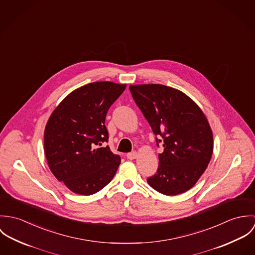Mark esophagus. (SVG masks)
I'll return each instance as SVG.
<instances>
[{
  "label": "esophagus",
  "instance_id": "obj_1",
  "mask_svg": "<svg viewBox=\"0 0 255 255\" xmlns=\"http://www.w3.org/2000/svg\"><path fill=\"white\" fill-rule=\"evenodd\" d=\"M137 157V153L135 151H132V152H129L127 154V158L129 159V160H133Z\"/></svg>",
  "mask_w": 255,
  "mask_h": 255
}]
</instances>
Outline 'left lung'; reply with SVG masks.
<instances>
[{
    "mask_svg": "<svg viewBox=\"0 0 255 255\" xmlns=\"http://www.w3.org/2000/svg\"><path fill=\"white\" fill-rule=\"evenodd\" d=\"M130 93L156 137L163 143L159 167L147 182L165 195L190 189L206 170L213 134L201 109L182 91L162 84L130 85Z\"/></svg>",
    "mask_w": 255,
    "mask_h": 255,
    "instance_id": "obj_1",
    "label": "left lung"
}]
</instances>
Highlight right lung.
<instances>
[{"instance_id": "obj_1", "label": "right lung", "mask_w": 255, "mask_h": 255, "mask_svg": "<svg viewBox=\"0 0 255 255\" xmlns=\"http://www.w3.org/2000/svg\"><path fill=\"white\" fill-rule=\"evenodd\" d=\"M126 84L88 83L70 93L54 110L44 131L48 166L74 193L98 192L114 178L121 157L114 154L105 126L107 112L125 91Z\"/></svg>"}]
</instances>
